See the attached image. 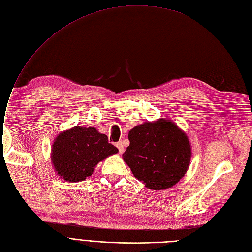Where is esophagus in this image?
<instances>
[{"mask_svg": "<svg viewBox=\"0 0 252 252\" xmlns=\"http://www.w3.org/2000/svg\"><path fill=\"white\" fill-rule=\"evenodd\" d=\"M116 146H117V148H118V150H119L120 153H123V152H124V145H123V143H122L121 141L116 143Z\"/></svg>", "mask_w": 252, "mask_h": 252, "instance_id": "1", "label": "esophagus"}]
</instances>
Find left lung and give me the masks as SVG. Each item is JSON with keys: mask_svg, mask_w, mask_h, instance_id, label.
I'll return each mask as SVG.
<instances>
[{"mask_svg": "<svg viewBox=\"0 0 252 252\" xmlns=\"http://www.w3.org/2000/svg\"><path fill=\"white\" fill-rule=\"evenodd\" d=\"M123 160L133 176L151 189H165L189 169L191 146L187 134L166 118L144 122L129 131Z\"/></svg>", "mask_w": 252, "mask_h": 252, "instance_id": "1", "label": "left lung"}]
</instances>
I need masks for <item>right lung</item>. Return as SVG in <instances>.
<instances>
[{"label":"right lung","instance_id":"add662e5","mask_svg":"<svg viewBox=\"0 0 252 252\" xmlns=\"http://www.w3.org/2000/svg\"><path fill=\"white\" fill-rule=\"evenodd\" d=\"M118 149L107 135L94 127L74 126L57 135L51 146V162L57 176L68 183L85 181L94 167Z\"/></svg>","mask_w":252,"mask_h":252}]
</instances>
